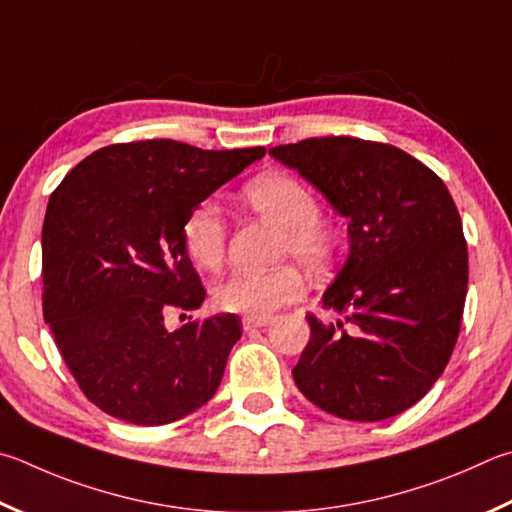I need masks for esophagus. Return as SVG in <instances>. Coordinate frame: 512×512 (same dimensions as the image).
Segmentation results:
<instances>
[{
  "label": "esophagus",
  "instance_id": "esophagus-1",
  "mask_svg": "<svg viewBox=\"0 0 512 512\" xmlns=\"http://www.w3.org/2000/svg\"><path fill=\"white\" fill-rule=\"evenodd\" d=\"M273 322V318H268V315H246L241 324H244V331H255V329H262L268 327V324Z\"/></svg>",
  "mask_w": 512,
  "mask_h": 512
}]
</instances>
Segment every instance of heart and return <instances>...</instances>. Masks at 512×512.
Wrapping results in <instances>:
<instances>
[{
  "label": "heart",
  "mask_w": 512,
  "mask_h": 512,
  "mask_svg": "<svg viewBox=\"0 0 512 512\" xmlns=\"http://www.w3.org/2000/svg\"><path fill=\"white\" fill-rule=\"evenodd\" d=\"M248 206L282 226L280 255H293L313 275L327 273L336 262L340 235L331 221L318 215V199L291 174H262L244 188ZM226 221L217 203L203 201L183 224V241L190 257L206 271H217L226 257ZM304 293V280L286 264L266 273L239 271L217 284L215 304L221 311L268 315Z\"/></svg>",
  "instance_id": "obj_1"
}]
</instances>
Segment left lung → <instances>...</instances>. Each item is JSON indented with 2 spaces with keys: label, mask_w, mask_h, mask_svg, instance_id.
<instances>
[{
  "label": "left lung",
  "mask_w": 512,
  "mask_h": 512,
  "mask_svg": "<svg viewBox=\"0 0 512 512\" xmlns=\"http://www.w3.org/2000/svg\"><path fill=\"white\" fill-rule=\"evenodd\" d=\"M342 217L349 257L322 306L324 324L293 367L300 392L347 421H383L421 401L457 345L468 291L459 210L430 167L394 145L353 136L271 147Z\"/></svg>",
  "instance_id": "left-lung-1"
}]
</instances>
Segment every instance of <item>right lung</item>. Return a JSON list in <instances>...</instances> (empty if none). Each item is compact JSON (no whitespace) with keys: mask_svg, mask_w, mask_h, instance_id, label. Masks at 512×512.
Segmentation results:
<instances>
[{"mask_svg":"<svg viewBox=\"0 0 512 512\" xmlns=\"http://www.w3.org/2000/svg\"><path fill=\"white\" fill-rule=\"evenodd\" d=\"M264 147L199 150L170 138L100 147L53 190L42 226V309L91 403L134 425H165L215 396L237 315L165 329L206 288L183 224Z\"/></svg>","mask_w":512,"mask_h":512,"instance_id":"right-lung-1","label":"right lung"}]
</instances>
